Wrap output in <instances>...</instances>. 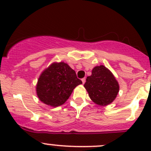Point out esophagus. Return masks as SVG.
<instances>
[{"label":"esophagus","instance_id":"34e87169","mask_svg":"<svg viewBox=\"0 0 151 151\" xmlns=\"http://www.w3.org/2000/svg\"><path fill=\"white\" fill-rule=\"evenodd\" d=\"M82 83H83V84L85 83V82H86V79H85V78L82 79Z\"/></svg>","mask_w":151,"mask_h":151}]
</instances>
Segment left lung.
Wrapping results in <instances>:
<instances>
[{
	"label": "left lung",
	"mask_w": 151,
	"mask_h": 151,
	"mask_svg": "<svg viewBox=\"0 0 151 151\" xmlns=\"http://www.w3.org/2000/svg\"><path fill=\"white\" fill-rule=\"evenodd\" d=\"M89 97L100 105H107L115 99L119 84L112 72L103 65L92 69V75L87 77L84 84Z\"/></svg>",
	"instance_id": "1"
}]
</instances>
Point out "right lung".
<instances>
[{"label": "right lung", "instance_id": "right-lung-1", "mask_svg": "<svg viewBox=\"0 0 151 151\" xmlns=\"http://www.w3.org/2000/svg\"><path fill=\"white\" fill-rule=\"evenodd\" d=\"M82 84L75 71L64 62L54 63L45 69L38 80L36 93L41 102L58 107L68 100L73 89Z\"/></svg>", "mask_w": 151, "mask_h": 151}]
</instances>
